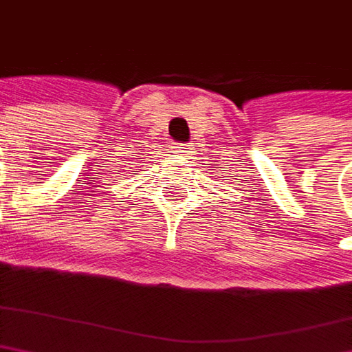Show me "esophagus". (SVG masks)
Returning a JSON list of instances; mask_svg holds the SVG:
<instances>
[{
  "instance_id": "34e87169",
  "label": "esophagus",
  "mask_w": 352,
  "mask_h": 352,
  "mask_svg": "<svg viewBox=\"0 0 352 352\" xmlns=\"http://www.w3.org/2000/svg\"><path fill=\"white\" fill-rule=\"evenodd\" d=\"M192 147L190 143H180V145H176V153H180V155H190L192 153Z\"/></svg>"
}]
</instances>
